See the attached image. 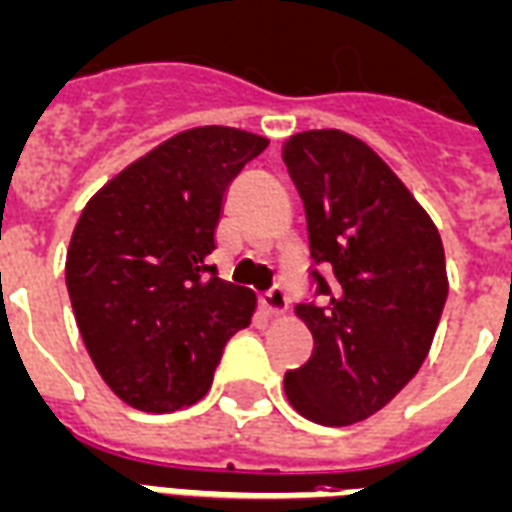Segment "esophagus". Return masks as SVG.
I'll use <instances>...</instances> for the list:
<instances>
[{"mask_svg":"<svg viewBox=\"0 0 512 512\" xmlns=\"http://www.w3.org/2000/svg\"><path fill=\"white\" fill-rule=\"evenodd\" d=\"M259 302H261V307H264V310H267L270 315H283L288 310L286 291H283V286H278V283H275L270 291H264Z\"/></svg>","mask_w":512,"mask_h":512,"instance_id":"obj_1","label":"esophagus"}]
</instances>
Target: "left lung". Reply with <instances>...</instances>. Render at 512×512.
<instances>
[{
    "label": "left lung",
    "mask_w": 512,
    "mask_h": 512,
    "mask_svg": "<svg viewBox=\"0 0 512 512\" xmlns=\"http://www.w3.org/2000/svg\"><path fill=\"white\" fill-rule=\"evenodd\" d=\"M305 202L318 302H299L313 356L286 372L297 413L348 426L386 407L421 370L448 297L437 226L367 142L313 129L283 145Z\"/></svg>",
    "instance_id": "8db88e82"
}]
</instances>
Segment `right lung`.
<instances>
[{
	"instance_id": "obj_1",
	"label": "right lung",
	"mask_w": 512,
	"mask_h": 512,
	"mask_svg": "<svg viewBox=\"0 0 512 512\" xmlns=\"http://www.w3.org/2000/svg\"><path fill=\"white\" fill-rule=\"evenodd\" d=\"M270 145L197 126L132 161L83 207L67 251L80 337L115 397L172 413L207 394L226 340L251 324L256 294L218 278L226 188Z\"/></svg>"
}]
</instances>
